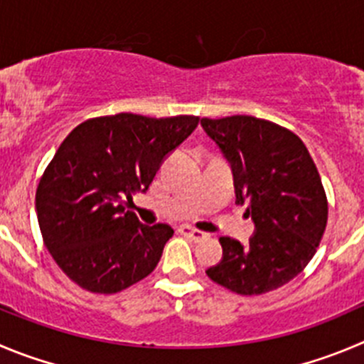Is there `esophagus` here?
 <instances>
[{
	"label": "esophagus",
	"mask_w": 364,
	"mask_h": 364,
	"mask_svg": "<svg viewBox=\"0 0 364 364\" xmlns=\"http://www.w3.org/2000/svg\"><path fill=\"white\" fill-rule=\"evenodd\" d=\"M179 233H181V235H185V237H188V239L196 240V242H199V240H203L206 237L205 232L192 228V226H188V224L181 226V228H179Z\"/></svg>",
	"instance_id": "esophagus-1"
}]
</instances>
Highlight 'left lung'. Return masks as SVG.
Listing matches in <instances>:
<instances>
[{
	"label": "left lung",
	"instance_id": "obj_1",
	"mask_svg": "<svg viewBox=\"0 0 364 364\" xmlns=\"http://www.w3.org/2000/svg\"><path fill=\"white\" fill-rule=\"evenodd\" d=\"M201 125L232 163L237 205H247L257 230L246 246L220 237L223 260L206 274L242 296L278 289L305 269L325 233L320 172L304 141L269 120L235 114Z\"/></svg>",
	"mask_w": 364,
	"mask_h": 364
}]
</instances>
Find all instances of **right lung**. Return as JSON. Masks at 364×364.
<instances>
[{
    "label": "right lung",
    "mask_w": 364,
    "mask_h": 364,
    "mask_svg": "<svg viewBox=\"0 0 364 364\" xmlns=\"http://www.w3.org/2000/svg\"><path fill=\"white\" fill-rule=\"evenodd\" d=\"M198 124L192 114L118 113L90 118L64 138L39 179L36 210L44 246L71 282L114 294L154 271L174 230L141 224L124 199L149 188Z\"/></svg>",
    "instance_id": "obj_1"
}]
</instances>
